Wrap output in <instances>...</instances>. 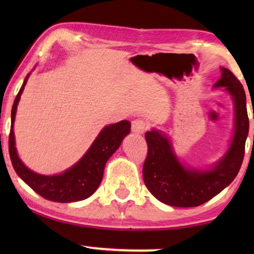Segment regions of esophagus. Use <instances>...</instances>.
I'll return each mask as SVG.
<instances>
[{
  "label": "esophagus",
  "mask_w": 254,
  "mask_h": 254,
  "mask_svg": "<svg viewBox=\"0 0 254 254\" xmlns=\"http://www.w3.org/2000/svg\"><path fill=\"white\" fill-rule=\"evenodd\" d=\"M145 128H147V124L142 119H135L131 121V131L135 134H143Z\"/></svg>",
  "instance_id": "esophagus-1"
}]
</instances>
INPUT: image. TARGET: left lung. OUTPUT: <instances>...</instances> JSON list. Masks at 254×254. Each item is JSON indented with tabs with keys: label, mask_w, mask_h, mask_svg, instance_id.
<instances>
[{
	"label": "left lung",
	"mask_w": 254,
	"mask_h": 254,
	"mask_svg": "<svg viewBox=\"0 0 254 254\" xmlns=\"http://www.w3.org/2000/svg\"><path fill=\"white\" fill-rule=\"evenodd\" d=\"M222 88L230 95L235 109L234 135L228 150L216 163L204 169L183 164L172 142L162 130L145 133L148 155L143 164V180L152 195L173 207H196L217 195L238 175L244 158L249 135L246 96L242 83L227 68L221 67V77L214 89Z\"/></svg>",
	"instance_id": "8db88e82"
}]
</instances>
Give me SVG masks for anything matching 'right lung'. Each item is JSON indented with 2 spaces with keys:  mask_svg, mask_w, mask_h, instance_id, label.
<instances>
[{
  "mask_svg": "<svg viewBox=\"0 0 254 254\" xmlns=\"http://www.w3.org/2000/svg\"><path fill=\"white\" fill-rule=\"evenodd\" d=\"M30 75L31 72L24 79L11 110L9 154L13 169L24 183L45 199L54 202H75L84 200L92 195L98 189L102 183L106 162L120 147L125 136L129 134L130 123L128 120H123L104 127L82 158L65 171L53 176H45L34 172L20 161L17 154L13 133L17 106Z\"/></svg>",
  "mask_w": 254,
  "mask_h": 254,
  "instance_id": "right-lung-1",
  "label": "right lung"
}]
</instances>
